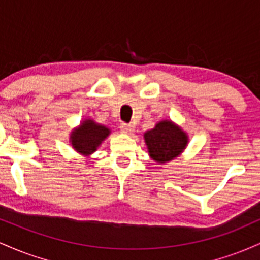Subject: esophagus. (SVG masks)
<instances>
[{
    "label": "esophagus",
    "instance_id": "1",
    "mask_svg": "<svg viewBox=\"0 0 260 260\" xmlns=\"http://www.w3.org/2000/svg\"><path fill=\"white\" fill-rule=\"evenodd\" d=\"M120 128H121V131L123 133H131V132H133V129H134V127L132 126V124H129V123H121L120 124Z\"/></svg>",
    "mask_w": 260,
    "mask_h": 260
}]
</instances>
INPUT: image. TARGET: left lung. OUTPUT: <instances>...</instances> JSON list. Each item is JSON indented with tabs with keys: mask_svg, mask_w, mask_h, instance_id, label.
<instances>
[{
	"mask_svg": "<svg viewBox=\"0 0 260 260\" xmlns=\"http://www.w3.org/2000/svg\"><path fill=\"white\" fill-rule=\"evenodd\" d=\"M149 154L156 162L175 159L187 145V134L171 121H162L144 134Z\"/></svg>",
	"mask_w": 260,
	"mask_h": 260,
	"instance_id": "1",
	"label": "left lung"
}]
</instances>
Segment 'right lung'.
Wrapping results in <instances>:
<instances>
[{
    "mask_svg": "<svg viewBox=\"0 0 260 260\" xmlns=\"http://www.w3.org/2000/svg\"><path fill=\"white\" fill-rule=\"evenodd\" d=\"M109 134V128L96 124L92 120H86L80 124L79 128L73 131L71 142L78 153L88 155L96 150V148Z\"/></svg>",
    "mask_w": 260,
    "mask_h": 260,
    "instance_id": "add662e5",
    "label": "right lung"
}]
</instances>
